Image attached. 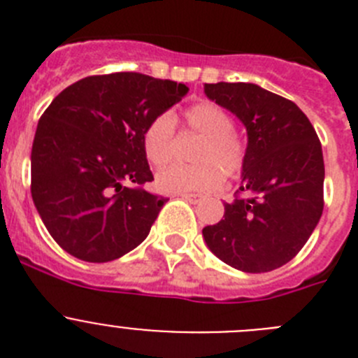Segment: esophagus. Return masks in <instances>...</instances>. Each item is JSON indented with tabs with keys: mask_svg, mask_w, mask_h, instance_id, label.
<instances>
[{
	"mask_svg": "<svg viewBox=\"0 0 358 358\" xmlns=\"http://www.w3.org/2000/svg\"><path fill=\"white\" fill-rule=\"evenodd\" d=\"M179 197L185 199V201H188V202H194V204L201 202V197H199V195H195V194H181Z\"/></svg>",
	"mask_w": 358,
	"mask_h": 358,
	"instance_id": "esophagus-1",
	"label": "esophagus"
}]
</instances>
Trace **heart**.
Instances as JSON below:
<instances>
[{
	"label": "heart",
	"mask_w": 358,
	"mask_h": 358,
	"mask_svg": "<svg viewBox=\"0 0 358 358\" xmlns=\"http://www.w3.org/2000/svg\"><path fill=\"white\" fill-rule=\"evenodd\" d=\"M186 127L202 136L194 152V166L170 164L156 176L159 192L170 195L211 194L227 177H238L245 166V143L233 131V116L210 100L194 103L185 110ZM145 157L154 166H163L173 154V122L159 115L148 122L143 131Z\"/></svg>",
	"instance_id": "obj_1"
}]
</instances>
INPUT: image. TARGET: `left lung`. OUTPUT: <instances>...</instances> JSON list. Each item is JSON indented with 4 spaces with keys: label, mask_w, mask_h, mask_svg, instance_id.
<instances>
[{
    "label": "left lung",
    "mask_w": 358,
    "mask_h": 358,
    "mask_svg": "<svg viewBox=\"0 0 358 358\" xmlns=\"http://www.w3.org/2000/svg\"><path fill=\"white\" fill-rule=\"evenodd\" d=\"M210 100L248 129L243 197L202 229L217 258L243 273H268L290 262L322 215L324 161L317 134L299 107L256 84H206Z\"/></svg>",
    "instance_id": "obj_1"
}]
</instances>
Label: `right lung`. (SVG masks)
Masks as SVG:
<instances>
[{
  "label": "right lung",
  "instance_id": "add662e5",
  "mask_svg": "<svg viewBox=\"0 0 358 358\" xmlns=\"http://www.w3.org/2000/svg\"><path fill=\"white\" fill-rule=\"evenodd\" d=\"M186 93L185 84L120 71L53 98L31 145V199L66 252L103 264L147 238L169 199L143 189L154 181L143 131Z\"/></svg>",
  "mask_w": 358,
  "mask_h": 358
}]
</instances>
